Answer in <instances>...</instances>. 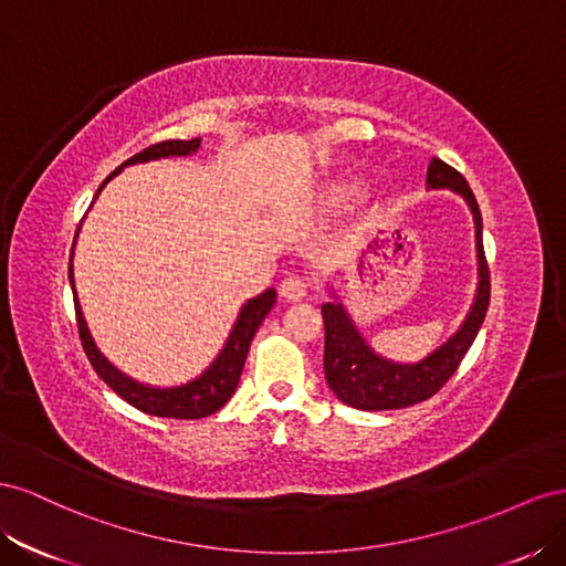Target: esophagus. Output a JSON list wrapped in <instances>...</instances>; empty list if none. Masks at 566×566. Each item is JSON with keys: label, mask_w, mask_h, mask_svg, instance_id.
<instances>
[{"label": "esophagus", "mask_w": 566, "mask_h": 566, "mask_svg": "<svg viewBox=\"0 0 566 566\" xmlns=\"http://www.w3.org/2000/svg\"><path fill=\"white\" fill-rule=\"evenodd\" d=\"M308 294V282L301 277H286L280 284V296L286 301H301Z\"/></svg>", "instance_id": "34e87169"}]
</instances>
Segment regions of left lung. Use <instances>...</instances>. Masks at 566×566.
Instances as JSON below:
<instances>
[{"label": "left lung", "instance_id": "1", "mask_svg": "<svg viewBox=\"0 0 566 566\" xmlns=\"http://www.w3.org/2000/svg\"><path fill=\"white\" fill-rule=\"evenodd\" d=\"M427 189L453 191L470 208L476 244V292L460 327L446 342L429 350L424 358L400 363L386 358V355L367 344L346 303L336 289L327 284L332 301L322 305V319H325V379L334 396L355 410H400L433 396L453 377L464 353L474 344L489 311L491 282L486 255H483V222L470 185L455 168L433 158L427 170Z\"/></svg>", "mask_w": 566, "mask_h": 566}]
</instances>
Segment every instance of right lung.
<instances>
[{
	"label": "right lung",
	"instance_id": "add662e5",
	"mask_svg": "<svg viewBox=\"0 0 566 566\" xmlns=\"http://www.w3.org/2000/svg\"><path fill=\"white\" fill-rule=\"evenodd\" d=\"M199 147H201V137H197V139H170V142L154 144V147L135 154L133 158H127L125 164H120L116 170H113L102 182V187L96 189V197H99L102 189L127 166L149 164V160H158V158L191 156V154L199 151ZM80 228H83V222H80ZM80 228L75 232V241H77ZM75 241H73V251H75ZM73 251H71V263H69V282H71V289H73V303H75L80 338H83V348H85L87 358L94 367V373L99 375L123 400L130 402L133 408L147 412V415H154V417L201 419V417L218 412L224 406V402L232 398V394L237 389L241 369H244L247 355H249L251 338L255 336L258 327H261V322L265 319V315L272 311L274 301H277V292H274V289H265L263 294H258V296L249 298L244 305H241L234 325H232L228 338H224L222 348L218 350V355L211 360V365H208L201 375H197L185 384L154 386V384L137 381L130 375L120 373V369L113 365L106 358V355L99 350V346L94 344L92 332L87 327V319L83 315V305H80V298H77V292H75Z\"/></svg>",
	"mask_w": 566,
	"mask_h": 566
}]
</instances>
